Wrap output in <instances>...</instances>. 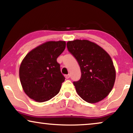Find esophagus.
I'll list each match as a JSON object with an SVG mask.
<instances>
[{"mask_svg":"<svg viewBox=\"0 0 133 133\" xmlns=\"http://www.w3.org/2000/svg\"><path fill=\"white\" fill-rule=\"evenodd\" d=\"M65 77L66 79H69V78L70 77V74H66V75H65Z\"/></svg>","mask_w":133,"mask_h":133,"instance_id":"34e87169","label":"esophagus"}]
</instances>
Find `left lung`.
<instances>
[{"label": "left lung", "instance_id": "1", "mask_svg": "<svg viewBox=\"0 0 133 133\" xmlns=\"http://www.w3.org/2000/svg\"><path fill=\"white\" fill-rule=\"evenodd\" d=\"M66 46L81 70V79L73 82L77 94L88 103L103 100L112 90L116 79L115 68L110 55L87 40L69 41Z\"/></svg>", "mask_w": 133, "mask_h": 133}]
</instances>
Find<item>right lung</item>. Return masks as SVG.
<instances>
[{
	"instance_id": "1",
	"label": "right lung",
	"mask_w": 133,
	"mask_h": 133,
	"mask_svg": "<svg viewBox=\"0 0 133 133\" xmlns=\"http://www.w3.org/2000/svg\"><path fill=\"white\" fill-rule=\"evenodd\" d=\"M65 41H50L29 52L22 62L19 77L23 90L38 102L49 101L59 93L65 77L57 59L64 51Z\"/></svg>"
}]
</instances>
